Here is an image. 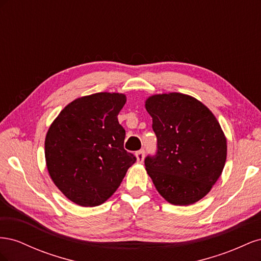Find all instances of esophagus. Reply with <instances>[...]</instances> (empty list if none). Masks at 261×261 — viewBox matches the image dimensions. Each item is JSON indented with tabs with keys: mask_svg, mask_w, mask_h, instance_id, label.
I'll return each mask as SVG.
<instances>
[{
	"mask_svg": "<svg viewBox=\"0 0 261 261\" xmlns=\"http://www.w3.org/2000/svg\"><path fill=\"white\" fill-rule=\"evenodd\" d=\"M135 155H136L137 162L141 163V162L144 161V158H145V151H144V150H139V151H137V152L135 153Z\"/></svg>",
	"mask_w": 261,
	"mask_h": 261,
	"instance_id": "1",
	"label": "esophagus"
}]
</instances>
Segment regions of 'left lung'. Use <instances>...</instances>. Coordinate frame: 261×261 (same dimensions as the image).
<instances>
[{
    "label": "left lung",
    "mask_w": 261,
    "mask_h": 261,
    "mask_svg": "<svg viewBox=\"0 0 261 261\" xmlns=\"http://www.w3.org/2000/svg\"><path fill=\"white\" fill-rule=\"evenodd\" d=\"M145 107L152 117L158 152L145 159L158 193L175 206L202 199L222 174L226 137L210 110L180 92L152 94Z\"/></svg>",
    "instance_id": "8db88e82"
}]
</instances>
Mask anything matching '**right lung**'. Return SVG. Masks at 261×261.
Listing matches in <instances>:
<instances>
[{
  "instance_id": "right-lung-1",
  "label": "right lung",
  "mask_w": 261,
  "mask_h": 261,
  "mask_svg": "<svg viewBox=\"0 0 261 261\" xmlns=\"http://www.w3.org/2000/svg\"><path fill=\"white\" fill-rule=\"evenodd\" d=\"M126 103L118 92L77 98L52 122L44 140L46 169L66 198L82 207L107 201L136 156L124 149L117 115Z\"/></svg>"
}]
</instances>
